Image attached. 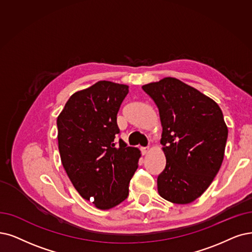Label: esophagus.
Returning <instances> with one entry per match:
<instances>
[{"instance_id": "obj_1", "label": "esophagus", "mask_w": 252, "mask_h": 252, "mask_svg": "<svg viewBox=\"0 0 252 252\" xmlns=\"http://www.w3.org/2000/svg\"><path fill=\"white\" fill-rule=\"evenodd\" d=\"M140 151H142L143 155H146L149 152V148L148 147H143V148H140Z\"/></svg>"}]
</instances>
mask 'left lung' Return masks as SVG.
I'll return each instance as SVG.
<instances>
[{
	"label": "left lung",
	"mask_w": 252,
	"mask_h": 252,
	"mask_svg": "<svg viewBox=\"0 0 252 252\" xmlns=\"http://www.w3.org/2000/svg\"><path fill=\"white\" fill-rule=\"evenodd\" d=\"M154 100L162 126L166 165L158 176L161 197L185 205L202 195L222 164L227 126L219 105L175 77L142 87Z\"/></svg>",
	"instance_id": "8db88e82"
}]
</instances>
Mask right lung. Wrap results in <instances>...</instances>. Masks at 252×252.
<instances>
[{
    "label": "right lung",
    "instance_id": "add662e5",
    "mask_svg": "<svg viewBox=\"0 0 252 252\" xmlns=\"http://www.w3.org/2000/svg\"><path fill=\"white\" fill-rule=\"evenodd\" d=\"M129 87L100 80L77 91L57 119L58 144L62 164L83 198L100 210L125 200L129 182L138 166L140 151L127 147L120 132L117 115Z\"/></svg>",
    "mask_w": 252,
    "mask_h": 252
}]
</instances>
